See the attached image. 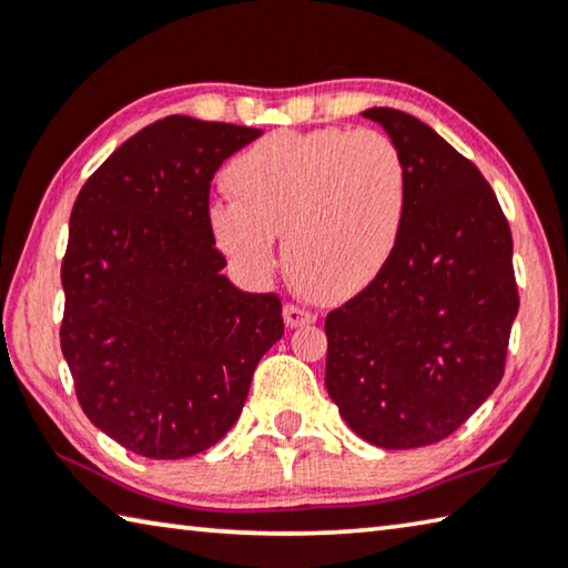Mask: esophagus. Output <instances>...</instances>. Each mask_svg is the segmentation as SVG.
<instances>
[{"instance_id": "obj_1", "label": "esophagus", "mask_w": 568, "mask_h": 568, "mask_svg": "<svg viewBox=\"0 0 568 568\" xmlns=\"http://www.w3.org/2000/svg\"><path fill=\"white\" fill-rule=\"evenodd\" d=\"M284 322L290 329H296V326H304V324H314L316 322V314L302 310V306L296 304H286L284 306Z\"/></svg>"}]
</instances>
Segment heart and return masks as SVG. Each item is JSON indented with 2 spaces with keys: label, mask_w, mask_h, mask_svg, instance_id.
Returning a JSON list of instances; mask_svg holds the SVG:
<instances>
[{
  "label": "heart",
  "mask_w": 568,
  "mask_h": 568,
  "mask_svg": "<svg viewBox=\"0 0 568 568\" xmlns=\"http://www.w3.org/2000/svg\"><path fill=\"white\" fill-rule=\"evenodd\" d=\"M226 184L234 199L209 206L216 246L266 278L284 234L286 272L316 302L352 300L384 272L409 202L399 146L372 129L272 132L229 164Z\"/></svg>",
  "instance_id": "heart-1"
}]
</instances>
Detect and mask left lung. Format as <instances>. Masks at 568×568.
<instances>
[{
	"label": "left lung",
	"mask_w": 568,
	"mask_h": 568,
	"mask_svg": "<svg viewBox=\"0 0 568 568\" xmlns=\"http://www.w3.org/2000/svg\"><path fill=\"white\" fill-rule=\"evenodd\" d=\"M362 114L399 146L409 202L384 272L326 314V392L364 442L416 449L501 382L519 312L514 242L489 182L429 124L389 106Z\"/></svg>",
	"instance_id": "obj_1"
}]
</instances>
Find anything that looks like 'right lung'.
Wrapping results in <instances>:
<instances>
[{
	"instance_id": "obj_1",
	"label": "right lung",
	"mask_w": 568,
	"mask_h": 568,
	"mask_svg": "<svg viewBox=\"0 0 568 568\" xmlns=\"http://www.w3.org/2000/svg\"><path fill=\"white\" fill-rule=\"evenodd\" d=\"M262 129L172 114L79 192L62 262V354L87 419L146 459L206 452L282 339V300L222 274L209 186Z\"/></svg>"
}]
</instances>
